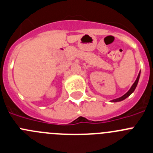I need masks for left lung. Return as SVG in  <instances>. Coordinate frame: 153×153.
<instances>
[{
  "label": "left lung",
  "instance_id": "8db88e82",
  "mask_svg": "<svg viewBox=\"0 0 153 153\" xmlns=\"http://www.w3.org/2000/svg\"><path fill=\"white\" fill-rule=\"evenodd\" d=\"M140 71L139 74H138V76H137V78L136 81H134V83L133 84V85H132V86H131V88H130V90H129V91H128V92L126 93V94H124V95H123V96H122V97H119V98H117V99H114V100H112L111 101V102H120V101H122V100H125V99H126L127 97H129L130 95H131V94H132V93L134 92V90L136 89V88H137V84H138V81H139V78H140Z\"/></svg>",
  "mask_w": 153,
  "mask_h": 153
}]
</instances>
